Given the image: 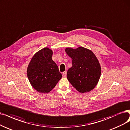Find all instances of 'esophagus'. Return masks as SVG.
I'll list each match as a JSON object with an SVG mask.
<instances>
[{"label": "esophagus", "mask_w": 130, "mask_h": 130, "mask_svg": "<svg viewBox=\"0 0 130 130\" xmlns=\"http://www.w3.org/2000/svg\"><path fill=\"white\" fill-rule=\"evenodd\" d=\"M67 75V71H64L62 72V76L63 77H66Z\"/></svg>", "instance_id": "obj_1"}]
</instances>
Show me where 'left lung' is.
I'll use <instances>...</instances> for the list:
<instances>
[{"label":"left lung","instance_id":"obj_1","mask_svg":"<svg viewBox=\"0 0 130 130\" xmlns=\"http://www.w3.org/2000/svg\"><path fill=\"white\" fill-rule=\"evenodd\" d=\"M65 51L72 59V66L67 74L71 84L81 93L92 90L98 84L101 72L100 63L94 54L83 47L67 48Z\"/></svg>","mask_w":130,"mask_h":130}]
</instances>
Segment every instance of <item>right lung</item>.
I'll return each instance as SVG.
<instances>
[{"mask_svg":"<svg viewBox=\"0 0 130 130\" xmlns=\"http://www.w3.org/2000/svg\"><path fill=\"white\" fill-rule=\"evenodd\" d=\"M52 51L47 47L36 53L27 69V76L32 86L40 93H48L62 77L58 66L52 59Z\"/></svg>","mask_w":130,"mask_h":130,"instance_id":"right-lung-1","label":"right lung"}]
</instances>
